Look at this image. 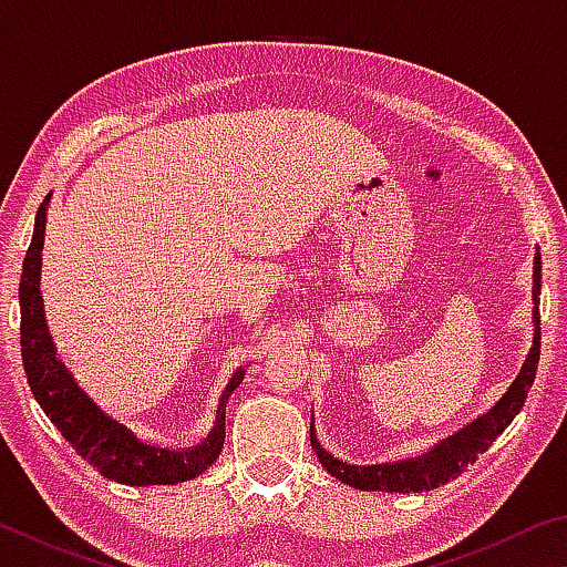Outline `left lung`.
<instances>
[{"instance_id":"obj_1","label":"left lung","mask_w":567,"mask_h":567,"mask_svg":"<svg viewBox=\"0 0 567 567\" xmlns=\"http://www.w3.org/2000/svg\"><path fill=\"white\" fill-rule=\"evenodd\" d=\"M537 295H540V255L535 257V280H533V297L537 305ZM537 360H540V312L535 307V338L527 360L523 364L520 375L515 378L513 388L507 390V395L497 402V405L475 420L473 425L460 430L457 435L447 437L445 443L430 450L427 455L400 460V463H385V465H348L340 463L338 457L324 453L315 435V427L310 425V443L312 450L318 453L322 467L328 470L342 483L360 491H378V493H422V491H435V487L450 483L457 475H463L465 470L475 463L477 455H483L491 447L497 435L511 425L513 417L525 405L527 392H530L535 382Z\"/></svg>"}]
</instances>
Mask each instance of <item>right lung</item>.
Wrapping results in <instances>:
<instances>
[{
	"label": "right lung",
	"instance_id": "obj_1",
	"mask_svg": "<svg viewBox=\"0 0 567 567\" xmlns=\"http://www.w3.org/2000/svg\"><path fill=\"white\" fill-rule=\"evenodd\" d=\"M44 217L47 199L37 209L34 235L24 255L22 280H19V307H22L19 344H22V362L34 400L40 402L44 415L54 422V427L60 430L66 443L76 450V455H82L92 467H97L100 475L114 480V483L175 485L203 475L225 445V408L245 370L235 372V378L225 388L213 433L207 435L203 445L192 450L147 445L127 430V425L104 415L72 380L62 360L56 358L54 342L50 330H47L40 292Z\"/></svg>",
	"mask_w": 567,
	"mask_h": 567
}]
</instances>
